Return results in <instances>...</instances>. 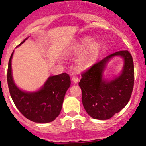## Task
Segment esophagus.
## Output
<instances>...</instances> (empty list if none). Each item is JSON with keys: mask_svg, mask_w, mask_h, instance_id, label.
I'll return each instance as SVG.
<instances>
[{"mask_svg": "<svg viewBox=\"0 0 146 146\" xmlns=\"http://www.w3.org/2000/svg\"><path fill=\"white\" fill-rule=\"evenodd\" d=\"M72 81H73L74 83H77L78 82V78L77 76H74L72 78Z\"/></svg>", "mask_w": 146, "mask_h": 146, "instance_id": "obj_1", "label": "esophagus"}]
</instances>
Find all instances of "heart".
Returning a JSON list of instances; mask_svg holds the SVG:
<instances>
[{"label": "heart", "mask_w": 146, "mask_h": 146, "mask_svg": "<svg viewBox=\"0 0 146 146\" xmlns=\"http://www.w3.org/2000/svg\"><path fill=\"white\" fill-rule=\"evenodd\" d=\"M101 44L94 41L90 37L81 39L70 48L69 54L73 56H79L75 63V68L78 71H84L94 64L101 51Z\"/></svg>", "instance_id": "obj_1"}]
</instances>
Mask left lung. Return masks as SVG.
Masks as SVG:
<instances>
[{
	"mask_svg": "<svg viewBox=\"0 0 146 146\" xmlns=\"http://www.w3.org/2000/svg\"><path fill=\"white\" fill-rule=\"evenodd\" d=\"M114 57H121L124 60L122 71L112 79L105 78L106 66ZM81 76L78 85L86 112L94 119H110L123 109L130 99L135 79L132 55L127 50L112 54L97 62Z\"/></svg>",
	"mask_w": 146,
	"mask_h": 146,
	"instance_id": "left-lung-1",
	"label": "left lung"
}]
</instances>
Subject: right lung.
Listing matches in <instances>:
<instances>
[{"instance_id":"obj_1","label":"right lung","mask_w":146,"mask_h":146,"mask_svg":"<svg viewBox=\"0 0 146 146\" xmlns=\"http://www.w3.org/2000/svg\"><path fill=\"white\" fill-rule=\"evenodd\" d=\"M28 38H25L17 47ZM13 54L14 51L8 64L7 83L11 97L16 108L25 117L33 122L46 123L54 121L61 111L65 93L71 84L70 76L66 73L50 76L38 90H23L16 86L13 78Z\"/></svg>"}]
</instances>
